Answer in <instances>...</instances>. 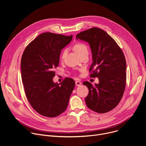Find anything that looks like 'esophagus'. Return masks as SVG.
<instances>
[{"label": "esophagus", "instance_id": "34e87169", "mask_svg": "<svg viewBox=\"0 0 146 146\" xmlns=\"http://www.w3.org/2000/svg\"><path fill=\"white\" fill-rule=\"evenodd\" d=\"M76 86H80L81 84V82L80 81H76Z\"/></svg>", "mask_w": 146, "mask_h": 146}]
</instances>
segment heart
<instances>
[{"mask_svg":"<svg viewBox=\"0 0 146 146\" xmlns=\"http://www.w3.org/2000/svg\"><path fill=\"white\" fill-rule=\"evenodd\" d=\"M74 49L75 51L80 56L81 55H82L84 53H85L86 52H88V48H87V46L82 43H76L74 46ZM66 53H67L66 49L64 50L63 51H62V54H61L62 59H64L65 57Z\"/></svg>","mask_w":146,"mask_h":146,"instance_id":"1","label":"heart"}]
</instances>
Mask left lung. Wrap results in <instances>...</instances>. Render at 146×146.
Here are the masks:
<instances>
[{"mask_svg": "<svg viewBox=\"0 0 146 146\" xmlns=\"http://www.w3.org/2000/svg\"><path fill=\"white\" fill-rule=\"evenodd\" d=\"M90 46L92 64L91 77H98L99 84L93 86L88 81L82 83L89 90L85 101L87 107L105 113L114 109L121 100L126 86L127 65L124 54L116 41L105 31L94 27L76 35Z\"/></svg>", "mask_w": 146, "mask_h": 146, "instance_id": "8db88e82", "label": "left lung"}]
</instances>
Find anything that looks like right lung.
<instances>
[{"instance_id":"1","label":"right lung","mask_w":146,"mask_h":146,"mask_svg":"<svg viewBox=\"0 0 146 146\" xmlns=\"http://www.w3.org/2000/svg\"><path fill=\"white\" fill-rule=\"evenodd\" d=\"M72 38V35L45 32L31 41L23 52L21 73L25 94L33 109L43 116L57 117L68 107L74 80L66 77L58 84L52 79L61 50Z\"/></svg>"}]
</instances>
